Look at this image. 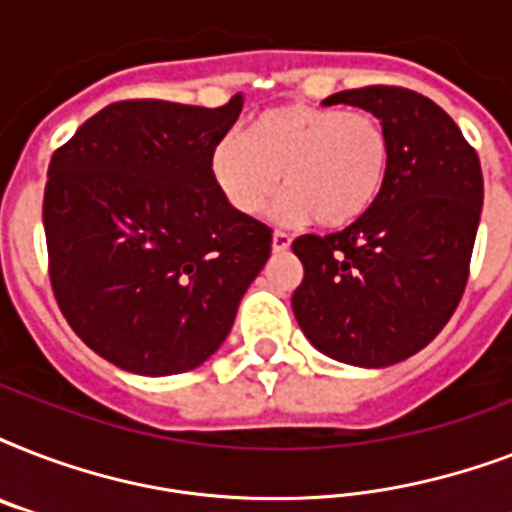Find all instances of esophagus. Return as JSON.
<instances>
[{"label":"esophagus","instance_id":"34e87169","mask_svg":"<svg viewBox=\"0 0 512 512\" xmlns=\"http://www.w3.org/2000/svg\"><path fill=\"white\" fill-rule=\"evenodd\" d=\"M289 244H292V236H289V233H284V231L273 233V241H271L273 252H287Z\"/></svg>","mask_w":512,"mask_h":512}]
</instances>
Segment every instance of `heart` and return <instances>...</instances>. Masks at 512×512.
<instances>
[{
    "label": "heart",
    "mask_w": 512,
    "mask_h": 512,
    "mask_svg": "<svg viewBox=\"0 0 512 512\" xmlns=\"http://www.w3.org/2000/svg\"><path fill=\"white\" fill-rule=\"evenodd\" d=\"M390 167V140L377 116L342 108L281 106L249 124L244 138L212 148L209 172L217 191L241 215H260L273 193L276 223L319 220L345 228L380 196Z\"/></svg>",
    "instance_id": "heart-1"
}]
</instances>
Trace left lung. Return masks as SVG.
<instances>
[{
    "label": "left lung",
    "instance_id": "8db88e82",
    "mask_svg": "<svg viewBox=\"0 0 512 512\" xmlns=\"http://www.w3.org/2000/svg\"><path fill=\"white\" fill-rule=\"evenodd\" d=\"M324 103L377 116L390 167L364 217L340 233L292 241L305 268L292 311L324 356L380 369L425 348L460 305L484 175L452 116L420 92L372 84Z\"/></svg>",
    "mask_w": 512,
    "mask_h": 512
}]
</instances>
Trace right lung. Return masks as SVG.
Segmentation results:
<instances>
[{
  "instance_id": "1",
  "label": "right lung",
  "mask_w": 512,
  "mask_h": 512,
  "mask_svg": "<svg viewBox=\"0 0 512 512\" xmlns=\"http://www.w3.org/2000/svg\"><path fill=\"white\" fill-rule=\"evenodd\" d=\"M244 98L122 100L52 154L44 236L60 311L98 356L164 377L204 364L271 257V228L217 191L212 148Z\"/></svg>"
}]
</instances>
